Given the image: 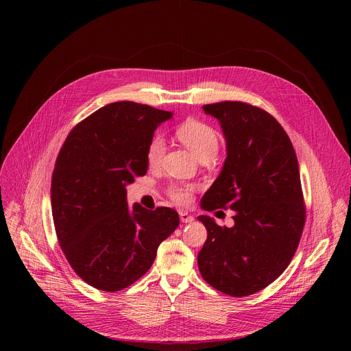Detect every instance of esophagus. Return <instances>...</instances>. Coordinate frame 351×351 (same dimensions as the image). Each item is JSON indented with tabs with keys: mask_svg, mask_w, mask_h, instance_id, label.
Listing matches in <instances>:
<instances>
[{
	"mask_svg": "<svg viewBox=\"0 0 351 351\" xmlns=\"http://www.w3.org/2000/svg\"><path fill=\"white\" fill-rule=\"evenodd\" d=\"M179 217H180V222H182V223H191V222H193V216L189 215V213L185 212V210H180V212H179Z\"/></svg>",
	"mask_w": 351,
	"mask_h": 351,
	"instance_id": "34e87169",
	"label": "esophagus"
}]
</instances>
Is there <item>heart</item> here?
<instances>
[{"label": "heart", "instance_id": "obj_1", "mask_svg": "<svg viewBox=\"0 0 351 351\" xmlns=\"http://www.w3.org/2000/svg\"><path fill=\"white\" fill-rule=\"evenodd\" d=\"M176 136L188 149L197 158H215L219 149V136L215 129L208 123L188 119L176 128ZM165 155V141L162 136L155 135L146 147V160L151 166H158ZM193 186L176 185L171 188V196L180 205H188L192 199Z\"/></svg>", "mask_w": 351, "mask_h": 351}]
</instances>
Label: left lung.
<instances>
[{"mask_svg": "<svg viewBox=\"0 0 351 351\" xmlns=\"http://www.w3.org/2000/svg\"><path fill=\"white\" fill-rule=\"evenodd\" d=\"M204 110L222 128L226 159L200 208H230L234 225L197 217L208 230L197 266L212 287L243 298L278 279L296 253L306 217L299 163L285 129L266 110L237 101Z\"/></svg>", "mask_w": 351, "mask_h": 351, "instance_id": "8db88e82", "label": "left lung"}]
</instances>
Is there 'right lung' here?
Segmentation results:
<instances>
[{
	"label": "right lung",
	"mask_w": 351,
	"mask_h": 351,
	"mask_svg": "<svg viewBox=\"0 0 351 351\" xmlns=\"http://www.w3.org/2000/svg\"><path fill=\"white\" fill-rule=\"evenodd\" d=\"M172 117L149 105L114 102L80 122L61 147L51 182L55 232L71 267L92 287L131 286L179 226L171 208L147 210L126 202V185L147 171L155 129Z\"/></svg>",
	"instance_id": "right-lung-1"
}]
</instances>
